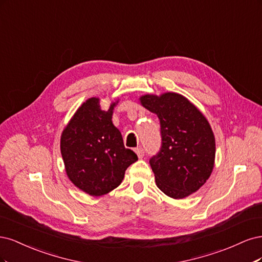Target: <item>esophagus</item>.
<instances>
[{"instance_id":"obj_1","label":"esophagus","mask_w":262,"mask_h":262,"mask_svg":"<svg viewBox=\"0 0 262 262\" xmlns=\"http://www.w3.org/2000/svg\"><path fill=\"white\" fill-rule=\"evenodd\" d=\"M135 152L137 154V156H138V158H139V159H141V158L143 157V154H145V152H143V149H142V148H140V147H138V148L135 149Z\"/></svg>"}]
</instances>
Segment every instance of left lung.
Here are the masks:
<instances>
[{"mask_svg": "<svg viewBox=\"0 0 262 262\" xmlns=\"http://www.w3.org/2000/svg\"><path fill=\"white\" fill-rule=\"evenodd\" d=\"M139 100L158 115L161 126V148L149 161L157 186L174 199L191 195L213 170L215 139L209 122L187 98L175 92Z\"/></svg>", "mask_w": 262, "mask_h": 262, "instance_id": "1", "label": "left lung"}]
</instances>
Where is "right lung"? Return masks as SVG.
Returning <instances> with one entry per match:
<instances>
[{"label": "right lung", "mask_w": 262, "mask_h": 262, "mask_svg": "<svg viewBox=\"0 0 262 262\" xmlns=\"http://www.w3.org/2000/svg\"><path fill=\"white\" fill-rule=\"evenodd\" d=\"M100 107L90 98L76 111L61 136V154L71 182L90 196H102L122 183L137 155L126 149L121 132L112 123L114 106Z\"/></svg>", "instance_id": "obj_1"}]
</instances>
